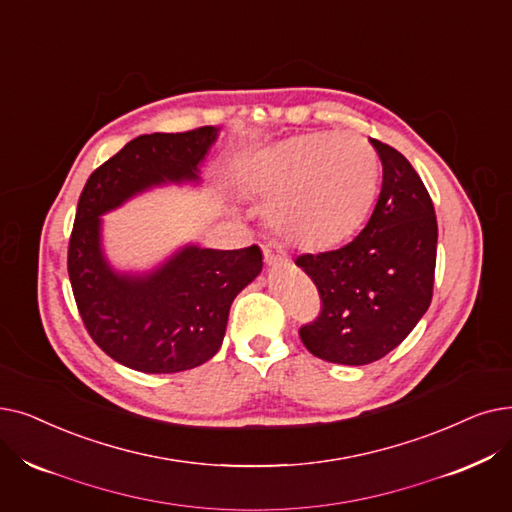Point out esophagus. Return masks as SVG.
I'll return each instance as SVG.
<instances>
[{
  "label": "esophagus",
  "mask_w": 512,
  "mask_h": 512,
  "mask_svg": "<svg viewBox=\"0 0 512 512\" xmlns=\"http://www.w3.org/2000/svg\"><path fill=\"white\" fill-rule=\"evenodd\" d=\"M263 257H265V263L272 265V268H276V265H286L288 263V255L284 251V247L280 242H268L263 247Z\"/></svg>",
  "instance_id": "esophagus-1"
}]
</instances>
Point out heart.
<instances>
[{"instance_id":"heart-1","label":"heart","mask_w":512,"mask_h":512,"mask_svg":"<svg viewBox=\"0 0 512 512\" xmlns=\"http://www.w3.org/2000/svg\"><path fill=\"white\" fill-rule=\"evenodd\" d=\"M381 159L358 133H307L259 154L247 190L270 203V224L291 242L326 249L362 228L379 192Z\"/></svg>"}]
</instances>
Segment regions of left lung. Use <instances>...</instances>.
<instances>
[{"mask_svg":"<svg viewBox=\"0 0 512 512\" xmlns=\"http://www.w3.org/2000/svg\"><path fill=\"white\" fill-rule=\"evenodd\" d=\"M383 186L366 228L326 253L297 257L322 314L299 335L316 358L364 366L385 358L425 316L433 297L437 219L431 196L402 152L370 140Z\"/></svg>","mask_w":512,"mask_h":512,"instance_id":"obj_1","label":"left lung"}]
</instances>
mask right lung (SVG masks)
Returning <instances> with one entry per match:
<instances>
[{
	"instance_id": "1",
	"label": "right lung",
	"mask_w": 512,
	"mask_h": 512,
	"mask_svg": "<svg viewBox=\"0 0 512 512\" xmlns=\"http://www.w3.org/2000/svg\"><path fill=\"white\" fill-rule=\"evenodd\" d=\"M219 129L150 133L125 144L87 180L69 242V278L81 320L115 362L146 374L205 364L224 343L232 301L263 270L259 247L203 249L194 242L146 272H121L102 244V215L169 184H201Z\"/></svg>"
}]
</instances>
